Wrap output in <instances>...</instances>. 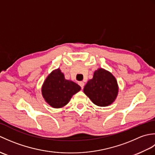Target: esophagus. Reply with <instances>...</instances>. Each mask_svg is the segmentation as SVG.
<instances>
[{
	"label": "esophagus",
	"instance_id": "34e87169",
	"mask_svg": "<svg viewBox=\"0 0 155 155\" xmlns=\"http://www.w3.org/2000/svg\"><path fill=\"white\" fill-rule=\"evenodd\" d=\"M78 84L80 85L82 88H83L84 87V82H83V81L79 82V83H78Z\"/></svg>",
	"mask_w": 155,
	"mask_h": 155
}]
</instances>
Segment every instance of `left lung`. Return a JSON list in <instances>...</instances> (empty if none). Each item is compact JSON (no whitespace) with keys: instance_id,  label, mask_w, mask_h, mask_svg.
Here are the masks:
<instances>
[{"instance_id":"obj_1","label":"left lung","mask_w":155,"mask_h":155,"mask_svg":"<svg viewBox=\"0 0 155 155\" xmlns=\"http://www.w3.org/2000/svg\"><path fill=\"white\" fill-rule=\"evenodd\" d=\"M83 91L97 106L107 107L116 100L118 85L110 72L99 68L94 72L93 78L87 82Z\"/></svg>"}]
</instances>
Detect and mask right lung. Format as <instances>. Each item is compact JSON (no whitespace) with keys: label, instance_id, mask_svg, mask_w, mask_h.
I'll list each match as a JSON object with an SVG mask.
<instances>
[{"label":"right lung","instance_id":"add662e5","mask_svg":"<svg viewBox=\"0 0 155 155\" xmlns=\"http://www.w3.org/2000/svg\"><path fill=\"white\" fill-rule=\"evenodd\" d=\"M81 91V87L73 81L65 79L60 68L52 71L42 85L45 101L52 108H60L67 105L72 97Z\"/></svg>","mask_w":155,"mask_h":155}]
</instances>
